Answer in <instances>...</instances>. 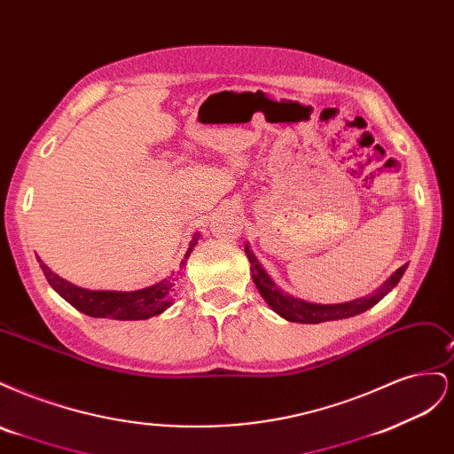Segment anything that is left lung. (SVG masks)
<instances>
[{
    "label": "left lung",
    "mask_w": 454,
    "mask_h": 454,
    "mask_svg": "<svg viewBox=\"0 0 454 454\" xmlns=\"http://www.w3.org/2000/svg\"><path fill=\"white\" fill-rule=\"evenodd\" d=\"M244 252H246V255H248L250 263H252V277H254V282L257 286L259 294L263 295V299L267 301V303L274 310H277L282 316V318L290 320V322H299V324H320V322H327V320L350 318V316H356V314H360V312L371 309L373 305H377L384 295L390 294L394 290L395 284L402 280L403 272L407 269V265L400 267L387 282H384L380 287H377L375 294L365 295L362 299L350 301V303L312 305V303H307V301L295 299L292 295L284 294L282 290H278V287L274 286V282L267 277V272L263 270V267L259 265V261L252 254L248 244H246Z\"/></svg>",
    "instance_id": "1"
}]
</instances>
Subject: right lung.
Here are the masks:
<instances>
[{
    "label": "right lung",
    "mask_w": 454,
    "mask_h": 454,
    "mask_svg": "<svg viewBox=\"0 0 454 454\" xmlns=\"http://www.w3.org/2000/svg\"><path fill=\"white\" fill-rule=\"evenodd\" d=\"M199 235L193 237L189 244V250L180 263V270L172 274L170 278H164L162 282H157L155 286H149L145 290L138 292H92L77 287L70 282L62 280L57 277L43 261H39L41 270L45 272L47 282L54 287V292H59L67 303L75 307L92 318H112V320H147L151 316H157L167 310L172 303V294L177 286V280L184 277L185 259H189V254L193 252V246H197Z\"/></svg>",
    "instance_id": "obj_1"
}]
</instances>
